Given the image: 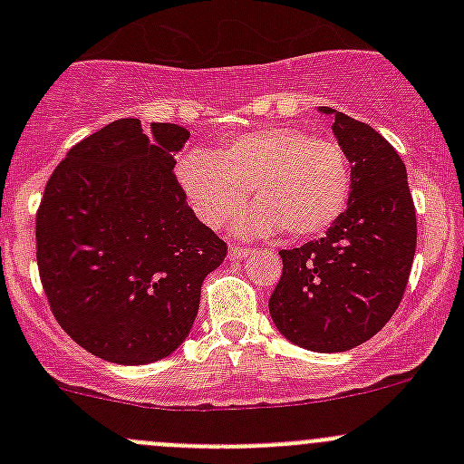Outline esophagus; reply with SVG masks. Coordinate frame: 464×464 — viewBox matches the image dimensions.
<instances>
[{
    "label": "esophagus",
    "instance_id": "34e87169",
    "mask_svg": "<svg viewBox=\"0 0 464 464\" xmlns=\"http://www.w3.org/2000/svg\"><path fill=\"white\" fill-rule=\"evenodd\" d=\"M249 254H251V249H246V246H231V249H228V258L231 260H242V258H246Z\"/></svg>",
    "mask_w": 464,
    "mask_h": 464
}]
</instances>
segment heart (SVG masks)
Here are the masks:
<instances>
[{"label": "heart", "mask_w": 464, "mask_h": 464, "mask_svg": "<svg viewBox=\"0 0 464 464\" xmlns=\"http://www.w3.org/2000/svg\"><path fill=\"white\" fill-rule=\"evenodd\" d=\"M186 198L204 224L236 219L254 188L260 206L245 219L251 233L287 228L310 237L330 228L350 199L353 170L343 145L307 130L274 125L242 134L215 154L193 150L179 163Z\"/></svg>", "instance_id": "b5f03b06"}]
</instances>
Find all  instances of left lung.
<instances>
[{"instance_id": "8db88e82", "label": "left lung", "mask_w": 464, "mask_h": 464, "mask_svg": "<svg viewBox=\"0 0 464 464\" xmlns=\"http://www.w3.org/2000/svg\"><path fill=\"white\" fill-rule=\"evenodd\" d=\"M334 114L336 139L353 163L345 213L325 236L283 249V276L269 314L285 339L314 353H343L375 336L404 296L418 245L406 166L368 123Z\"/></svg>"}]
</instances>
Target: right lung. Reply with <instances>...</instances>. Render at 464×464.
I'll return each mask as SVG.
<instances>
[{
  "label": "right lung",
  "instance_id": "obj_1",
  "mask_svg": "<svg viewBox=\"0 0 464 464\" xmlns=\"http://www.w3.org/2000/svg\"><path fill=\"white\" fill-rule=\"evenodd\" d=\"M188 130L119 119L73 145L46 181L35 256L55 321L111 363L181 345L227 242L195 218L175 175Z\"/></svg>",
  "mask_w": 464,
  "mask_h": 464
}]
</instances>
